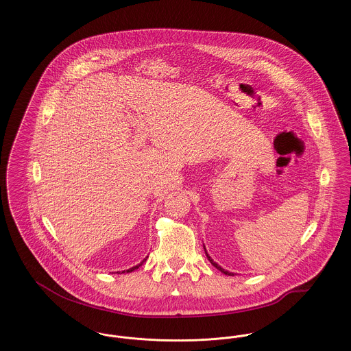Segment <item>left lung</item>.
<instances>
[{
    "mask_svg": "<svg viewBox=\"0 0 351 351\" xmlns=\"http://www.w3.org/2000/svg\"><path fill=\"white\" fill-rule=\"evenodd\" d=\"M204 249H205V247H204ZM205 254H206V256H208V259H209V262H210V263H212V265H213V266H215V267L217 268V269H219V271H221V272H223V274H225V275H230V276H234V274H232V272H229V271H226V269H223V268L219 267V266H218L217 263H216V262H215V261H213V259H212V258H210V256H209V255H208V252H206V251H205Z\"/></svg>",
    "mask_w": 351,
    "mask_h": 351,
    "instance_id": "obj_1",
    "label": "left lung"
}]
</instances>
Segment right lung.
<instances>
[{
    "label": "right lung",
    "mask_w": 351,
    "mask_h": 351,
    "mask_svg": "<svg viewBox=\"0 0 351 351\" xmlns=\"http://www.w3.org/2000/svg\"><path fill=\"white\" fill-rule=\"evenodd\" d=\"M145 261H146V259H145ZM145 261H143V262H145ZM143 262H141L139 265H136V266H134V267L129 268L126 272H132V271H134V269H136V268L139 267V266H142V263H143ZM123 272H125V271H123Z\"/></svg>",
    "instance_id": "1"
}]
</instances>
